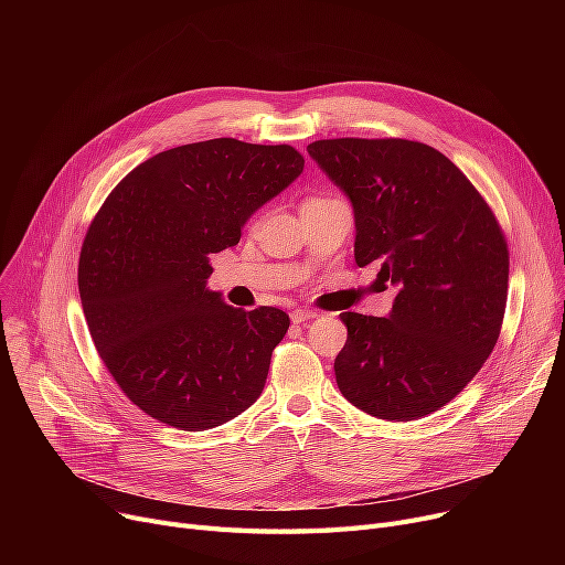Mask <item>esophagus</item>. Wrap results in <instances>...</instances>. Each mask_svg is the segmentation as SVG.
Segmentation results:
<instances>
[{"mask_svg":"<svg viewBox=\"0 0 565 565\" xmlns=\"http://www.w3.org/2000/svg\"><path fill=\"white\" fill-rule=\"evenodd\" d=\"M318 316V311H313V309H295L292 313H290V320L295 322V324H300V322H307V320H311V318H316Z\"/></svg>","mask_w":565,"mask_h":565,"instance_id":"esophagus-1","label":"esophagus"}]
</instances>
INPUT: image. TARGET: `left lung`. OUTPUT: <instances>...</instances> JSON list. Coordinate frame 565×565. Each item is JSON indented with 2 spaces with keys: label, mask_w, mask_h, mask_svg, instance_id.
Instances as JSON below:
<instances>
[{
  "label": "left lung",
  "mask_w": 565,
  "mask_h": 565,
  "mask_svg": "<svg viewBox=\"0 0 565 565\" xmlns=\"http://www.w3.org/2000/svg\"><path fill=\"white\" fill-rule=\"evenodd\" d=\"M350 199L354 260L380 265L398 292L390 316L341 313V394L387 422H414L456 398L492 352L509 292L503 233L467 175L407 139L307 146Z\"/></svg>",
  "instance_id": "left-lung-1"
}]
</instances>
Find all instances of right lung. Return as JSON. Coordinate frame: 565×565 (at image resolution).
Listing matches in <instances>:
<instances>
[{"label":"right lung","instance_id":"add662e5","mask_svg":"<svg viewBox=\"0 0 565 565\" xmlns=\"http://www.w3.org/2000/svg\"><path fill=\"white\" fill-rule=\"evenodd\" d=\"M305 169L292 146L231 137L169 148L132 169L88 226L79 298L107 371L148 417L207 430L256 403L288 316L233 309L207 288L211 254Z\"/></svg>","mask_w":565,"mask_h":565}]
</instances>
